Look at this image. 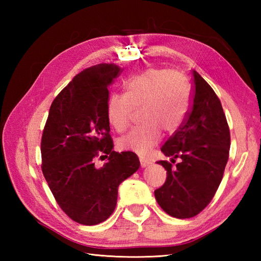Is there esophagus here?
<instances>
[{
    "mask_svg": "<svg viewBox=\"0 0 261 261\" xmlns=\"http://www.w3.org/2000/svg\"><path fill=\"white\" fill-rule=\"evenodd\" d=\"M150 164V162H149L148 159H146L145 157H140V165L141 167H147V166Z\"/></svg>",
    "mask_w": 261,
    "mask_h": 261,
    "instance_id": "esophagus-1",
    "label": "esophagus"
}]
</instances>
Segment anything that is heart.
I'll list each match as a JSON object with an SVG mask.
<instances>
[{"mask_svg":"<svg viewBox=\"0 0 261 261\" xmlns=\"http://www.w3.org/2000/svg\"><path fill=\"white\" fill-rule=\"evenodd\" d=\"M123 95L111 94L107 119L115 131H124L132 111L140 108L142 122L121 137L123 150L145 154L162 138V130L173 135L184 123L190 110V87L180 74L168 68H150L131 76L122 85Z\"/></svg>","mask_w":261,"mask_h":261,"instance_id":"heart-1","label":"heart"}]
</instances>
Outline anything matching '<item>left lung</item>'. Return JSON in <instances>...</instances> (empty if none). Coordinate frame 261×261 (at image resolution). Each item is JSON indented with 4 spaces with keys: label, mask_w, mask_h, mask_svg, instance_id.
<instances>
[{
    "label": "left lung",
    "mask_w": 261,
    "mask_h": 261,
    "mask_svg": "<svg viewBox=\"0 0 261 261\" xmlns=\"http://www.w3.org/2000/svg\"><path fill=\"white\" fill-rule=\"evenodd\" d=\"M192 105L184 123L162 147L167 157L180 158L173 169L167 160L165 184L154 191L158 204L177 219L201 213L212 201L229 159L230 129L222 104L207 82L193 70Z\"/></svg>",
    "instance_id": "left-lung-1"
}]
</instances>
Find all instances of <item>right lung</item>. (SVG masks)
<instances>
[{"mask_svg":"<svg viewBox=\"0 0 261 261\" xmlns=\"http://www.w3.org/2000/svg\"><path fill=\"white\" fill-rule=\"evenodd\" d=\"M122 71L98 64L77 74L51 103L41 138V170L53 195L75 222L95 225L113 213L119 185L140 162L113 151L107 119L109 87ZM108 158L101 169L95 159Z\"/></svg>","mask_w":261,"mask_h":261,"instance_id":"1","label":"right lung"}]
</instances>
